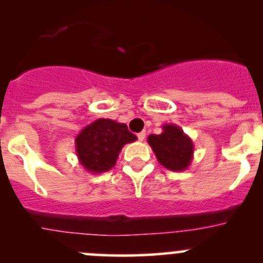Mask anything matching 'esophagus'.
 Wrapping results in <instances>:
<instances>
[{"instance_id":"esophagus-1","label":"esophagus","mask_w":263,"mask_h":263,"mask_svg":"<svg viewBox=\"0 0 263 263\" xmlns=\"http://www.w3.org/2000/svg\"><path fill=\"white\" fill-rule=\"evenodd\" d=\"M145 136H146V134H145V132H140V134L137 135V139H139L140 141H144Z\"/></svg>"}]
</instances>
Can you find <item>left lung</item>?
Returning <instances> with one entry per match:
<instances>
[{"instance_id":"1","label":"left lung","mask_w":263,"mask_h":263,"mask_svg":"<svg viewBox=\"0 0 263 263\" xmlns=\"http://www.w3.org/2000/svg\"><path fill=\"white\" fill-rule=\"evenodd\" d=\"M160 135H150L147 142L164 168L173 172L185 171L193 159V142L177 124H163Z\"/></svg>"}]
</instances>
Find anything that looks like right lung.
Here are the masks:
<instances>
[{
    "label": "right lung",
    "mask_w": 263,
    "mask_h": 263,
    "mask_svg": "<svg viewBox=\"0 0 263 263\" xmlns=\"http://www.w3.org/2000/svg\"><path fill=\"white\" fill-rule=\"evenodd\" d=\"M136 140L137 137L128 131L127 124L99 118L84 127L76 136V155L86 172L104 173L116 165L122 147Z\"/></svg>",
    "instance_id": "add662e5"
}]
</instances>
